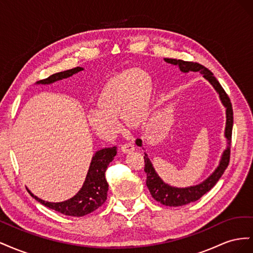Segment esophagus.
Segmentation results:
<instances>
[{
  "mask_svg": "<svg viewBox=\"0 0 253 253\" xmlns=\"http://www.w3.org/2000/svg\"><path fill=\"white\" fill-rule=\"evenodd\" d=\"M135 150V145L133 142H126L121 145V152L122 153H129Z\"/></svg>",
  "mask_w": 253,
  "mask_h": 253,
  "instance_id": "esophagus-1",
  "label": "esophagus"
}]
</instances>
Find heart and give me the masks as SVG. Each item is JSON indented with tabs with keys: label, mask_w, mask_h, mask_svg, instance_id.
Segmentation results:
<instances>
[{
	"label": "heart",
	"mask_w": 253,
	"mask_h": 253,
	"mask_svg": "<svg viewBox=\"0 0 253 253\" xmlns=\"http://www.w3.org/2000/svg\"><path fill=\"white\" fill-rule=\"evenodd\" d=\"M153 91L151 75L141 68L112 75L99 91L97 108L87 115L88 125L104 138L118 133L119 117L127 127H140L148 119Z\"/></svg>",
	"instance_id": "obj_1"
}]
</instances>
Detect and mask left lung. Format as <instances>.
Here are the masks:
<instances>
[{
	"mask_svg": "<svg viewBox=\"0 0 253 253\" xmlns=\"http://www.w3.org/2000/svg\"><path fill=\"white\" fill-rule=\"evenodd\" d=\"M165 61L168 63L178 65L180 71L183 73L200 72L204 76V78L208 80L212 84L213 87L216 89V91L220 97L221 102H223V104L225 105L226 115H227L225 136L228 140V147L225 150L223 156H221V160L219 163V166L217 167V169L214 171L212 175H210L205 181L200 183V185L188 187V188H175V187L167 185V183H165L155 172L154 168L152 166V163L148 158V155L147 154L144 155V172L147 173V182L145 183H147V187L150 190L152 197L158 203L163 204L165 206L178 207V206H183V205H187L200 200L204 194L209 192V191L215 186V183L218 181V179L221 177V175L224 174L225 170L227 169L229 162H230V144H231V138H232L233 110H232L230 98H229L223 86L220 85L217 79L214 77L213 74L208 70V68L197 62H192V61H183V60L169 59V58H165ZM136 144L138 145V147H142V140L137 139Z\"/></svg>",
	"mask_w": 253,
	"mask_h": 253,
	"instance_id": "8db88e82",
	"label": "left lung"
}]
</instances>
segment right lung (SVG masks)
Returning a JSON list of instances; mask_svg holds the SVG:
<instances>
[{
	"instance_id": "add662e5",
	"label": "right lung",
	"mask_w": 253,
	"mask_h": 253,
	"mask_svg": "<svg viewBox=\"0 0 253 253\" xmlns=\"http://www.w3.org/2000/svg\"><path fill=\"white\" fill-rule=\"evenodd\" d=\"M80 71H83L82 67H75L72 68V70L53 74L49 76L48 78L38 81V83L49 84L61 79L71 77V76ZM116 147L102 149L96 152V154L93 156V159H91L85 181H84L79 192L74 197H72L71 200L62 203H48L40 200L39 197L35 196L33 193H29L33 197H35L36 201L48 207V208L52 210L64 214V215L76 217L86 215V214H89L97 210L106 201L109 183L105 178V171L108 169V166L114 159V157L116 156Z\"/></svg>"
}]
</instances>
